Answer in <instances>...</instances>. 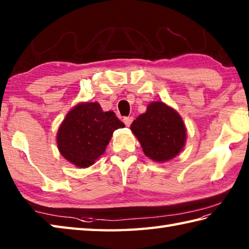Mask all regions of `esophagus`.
I'll list each match as a JSON object with an SVG mask.
<instances>
[{
	"label": "esophagus",
	"mask_w": 249,
	"mask_h": 249,
	"mask_svg": "<svg viewBox=\"0 0 249 249\" xmlns=\"http://www.w3.org/2000/svg\"><path fill=\"white\" fill-rule=\"evenodd\" d=\"M133 121H134L133 116H126L123 119V122H124L126 126H130V124H132Z\"/></svg>",
	"instance_id": "34e87169"
}]
</instances>
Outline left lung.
<instances>
[{"label":"left lung","instance_id":"1","mask_svg":"<svg viewBox=\"0 0 249 249\" xmlns=\"http://www.w3.org/2000/svg\"><path fill=\"white\" fill-rule=\"evenodd\" d=\"M144 155L156 162L173 159L186 142V128L180 115L160 101L151 102L147 111L130 125Z\"/></svg>","mask_w":249,"mask_h":249}]
</instances>
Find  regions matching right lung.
<instances>
[{"label": "right lung", "instance_id": "right-lung-1", "mask_svg": "<svg viewBox=\"0 0 249 249\" xmlns=\"http://www.w3.org/2000/svg\"><path fill=\"white\" fill-rule=\"evenodd\" d=\"M124 126L114 112H103L98 102L79 103L58 128L57 148L71 163L88 168L105 153L113 132Z\"/></svg>", "mask_w": 249, "mask_h": 249}]
</instances>
